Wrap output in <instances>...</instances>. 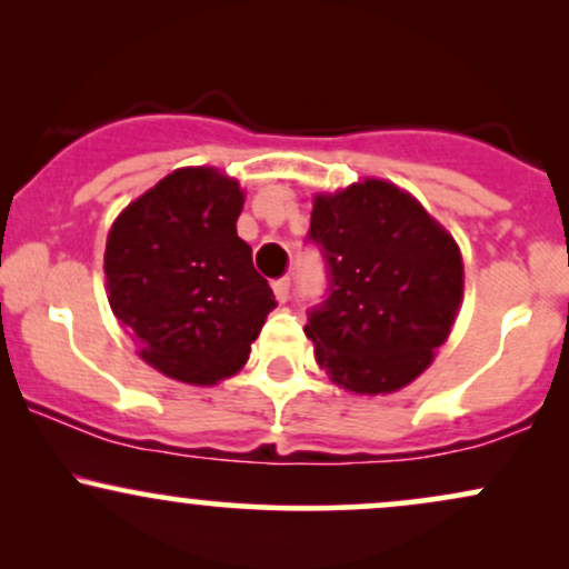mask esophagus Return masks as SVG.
I'll return each mask as SVG.
<instances>
[{
  "label": "esophagus",
  "mask_w": 569,
  "mask_h": 569,
  "mask_svg": "<svg viewBox=\"0 0 569 569\" xmlns=\"http://www.w3.org/2000/svg\"><path fill=\"white\" fill-rule=\"evenodd\" d=\"M272 291H276L278 302H289V297H291V280H289V278L272 280Z\"/></svg>",
  "instance_id": "obj_1"
}]
</instances>
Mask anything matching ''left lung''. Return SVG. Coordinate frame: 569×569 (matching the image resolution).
<instances>
[{
  "mask_svg": "<svg viewBox=\"0 0 569 569\" xmlns=\"http://www.w3.org/2000/svg\"><path fill=\"white\" fill-rule=\"evenodd\" d=\"M307 240L326 262V293L305 326L318 367L361 396L420 377L462 299L452 234L411 194L369 179L316 198Z\"/></svg>",
  "mask_w": 569,
  "mask_h": 569,
  "instance_id": "left-lung-1",
  "label": "left lung"
}]
</instances>
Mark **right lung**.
<instances>
[{"mask_svg":"<svg viewBox=\"0 0 569 569\" xmlns=\"http://www.w3.org/2000/svg\"><path fill=\"white\" fill-rule=\"evenodd\" d=\"M238 181L181 168L130 202L107 240L109 305L141 358L189 385H213L248 361L276 307L238 238Z\"/></svg>","mask_w":569,"mask_h":569,"instance_id":"right-lung-1","label":"right lung"}]
</instances>
